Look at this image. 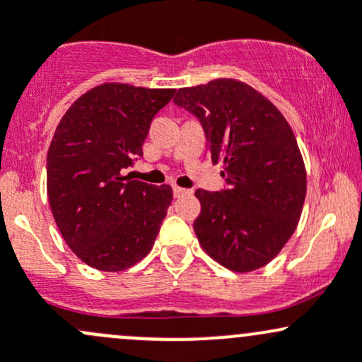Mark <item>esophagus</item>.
Segmentation results:
<instances>
[{
    "mask_svg": "<svg viewBox=\"0 0 362 362\" xmlns=\"http://www.w3.org/2000/svg\"><path fill=\"white\" fill-rule=\"evenodd\" d=\"M173 189H174V197H182L186 195V193H189V189L180 188V186H173Z\"/></svg>",
    "mask_w": 362,
    "mask_h": 362,
    "instance_id": "obj_1",
    "label": "esophagus"
}]
</instances>
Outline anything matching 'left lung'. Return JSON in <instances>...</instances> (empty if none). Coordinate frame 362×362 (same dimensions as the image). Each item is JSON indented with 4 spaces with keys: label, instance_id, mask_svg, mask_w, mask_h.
I'll use <instances>...</instances> for the list:
<instances>
[{
    "label": "left lung",
    "instance_id": "obj_1",
    "mask_svg": "<svg viewBox=\"0 0 362 362\" xmlns=\"http://www.w3.org/2000/svg\"><path fill=\"white\" fill-rule=\"evenodd\" d=\"M174 103L202 124L214 164L224 162L226 186L195 192L202 248L236 273L266 266L293 235L305 200L293 131L269 100L233 79L181 88Z\"/></svg>",
    "mask_w": 362,
    "mask_h": 362
}]
</instances>
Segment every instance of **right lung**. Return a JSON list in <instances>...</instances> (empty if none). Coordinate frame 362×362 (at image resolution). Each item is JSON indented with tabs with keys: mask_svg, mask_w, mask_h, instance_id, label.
<instances>
[{
	"mask_svg": "<svg viewBox=\"0 0 362 362\" xmlns=\"http://www.w3.org/2000/svg\"><path fill=\"white\" fill-rule=\"evenodd\" d=\"M174 89L102 84L65 112L46 158L49 207L62 236L88 266L127 269L153 247L173 202L169 185L131 180L151 119Z\"/></svg>",
	"mask_w": 362,
	"mask_h": 362,
	"instance_id": "right-lung-1",
	"label": "right lung"
}]
</instances>
